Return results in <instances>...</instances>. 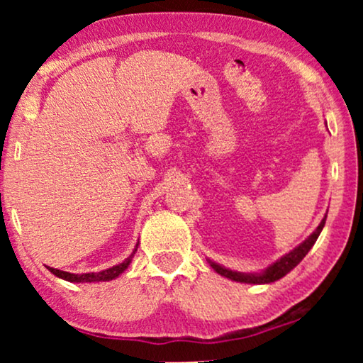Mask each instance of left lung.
Instances as JSON below:
<instances>
[{"label": "left lung", "mask_w": 363, "mask_h": 363, "mask_svg": "<svg viewBox=\"0 0 363 363\" xmlns=\"http://www.w3.org/2000/svg\"><path fill=\"white\" fill-rule=\"evenodd\" d=\"M325 220H327V215L322 218L320 225L315 228V231H312V235L307 236L299 246H296L294 250L289 251L282 257H279V259H277L276 262H272L271 266H267L266 269H262L261 272L231 271V269H228V267L218 264V262L211 261V259H208V262H210V266L218 272V274L223 277H228V279H231V281H236V282H245V284H269V282L279 281L281 277H284L287 272H291L302 259H304L307 252L311 251V247L314 246L317 238H319L322 228L325 226Z\"/></svg>", "instance_id": "1"}]
</instances>
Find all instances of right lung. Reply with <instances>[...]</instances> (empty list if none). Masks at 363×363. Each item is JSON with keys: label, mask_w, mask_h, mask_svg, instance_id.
Masks as SVG:
<instances>
[{"label": "right lung", "mask_w": 363, "mask_h": 363, "mask_svg": "<svg viewBox=\"0 0 363 363\" xmlns=\"http://www.w3.org/2000/svg\"><path fill=\"white\" fill-rule=\"evenodd\" d=\"M137 247H138V242L135 245V250L132 251V255L128 256L125 261H122L121 264H116V266L108 267V269H104V271H99V272H86V274H72V272H66V271H61V269H54V267H49V266H48V269L51 271L54 276L61 277V279L69 281V282H104V281H112V279H116V277L121 276L122 272L125 271L128 266H130L132 257L137 252Z\"/></svg>", "instance_id": "1"}]
</instances>
